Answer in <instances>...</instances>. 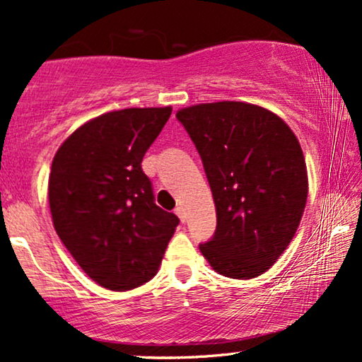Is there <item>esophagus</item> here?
Returning <instances> with one entry per match:
<instances>
[{
	"instance_id": "obj_1",
	"label": "esophagus",
	"mask_w": 362,
	"mask_h": 362,
	"mask_svg": "<svg viewBox=\"0 0 362 362\" xmlns=\"http://www.w3.org/2000/svg\"><path fill=\"white\" fill-rule=\"evenodd\" d=\"M175 214L178 216V218H180V221H182V223L185 221V213H184V207H182V206H178L177 209H175Z\"/></svg>"
}]
</instances>
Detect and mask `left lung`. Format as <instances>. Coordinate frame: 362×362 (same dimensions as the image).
<instances>
[{"instance_id": "1", "label": "left lung", "mask_w": 362, "mask_h": 362, "mask_svg": "<svg viewBox=\"0 0 362 362\" xmlns=\"http://www.w3.org/2000/svg\"><path fill=\"white\" fill-rule=\"evenodd\" d=\"M201 155L216 204V231L201 243L218 274L252 279L271 269L296 233L308 197L305 156L271 110L245 102L177 112Z\"/></svg>"}]
</instances>
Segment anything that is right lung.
Wrapping results in <instances>:
<instances>
[{
  "mask_svg": "<svg viewBox=\"0 0 362 362\" xmlns=\"http://www.w3.org/2000/svg\"><path fill=\"white\" fill-rule=\"evenodd\" d=\"M170 114L172 107L107 112L78 127L52 160L56 233L102 288L129 291L151 279L180 223L155 204L141 168Z\"/></svg>",
  "mask_w": 362,
  "mask_h": 362,
  "instance_id": "right-lung-1",
  "label": "right lung"
}]
</instances>
